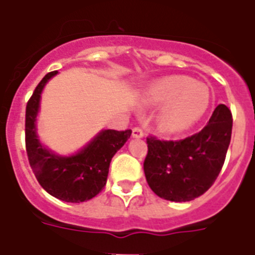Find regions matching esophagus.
I'll return each mask as SVG.
<instances>
[{"label": "esophagus", "mask_w": 255, "mask_h": 255, "mask_svg": "<svg viewBox=\"0 0 255 255\" xmlns=\"http://www.w3.org/2000/svg\"><path fill=\"white\" fill-rule=\"evenodd\" d=\"M132 136H133L134 138L144 137V129L141 127H134L133 129H132Z\"/></svg>", "instance_id": "esophagus-1"}]
</instances>
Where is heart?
I'll use <instances>...</instances> for the list:
<instances>
[{
    "label": "heart",
    "mask_w": 255,
    "mask_h": 255,
    "mask_svg": "<svg viewBox=\"0 0 255 255\" xmlns=\"http://www.w3.org/2000/svg\"><path fill=\"white\" fill-rule=\"evenodd\" d=\"M141 100L147 106L166 103L158 115L157 126L163 133L177 134L204 118L210 109L211 93L204 83L175 75L149 85Z\"/></svg>",
    "instance_id": "heart-1"
}]
</instances>
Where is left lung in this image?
Returning <instances> with one entry per match:
<instances>
[{
    "mask_svg": "<svg viewBox=\"0 0 255 255\" xmlns=\"http://www.w3.org/2000/svg\"><path fill=\"white\" fill-rule=\"evenodd\" d=\"M232 134V114L218 105L193 136L177 141L147 137L144 172L149 187L164 200L187 202L204 194L223 167Z\"/></svg>",
    "mask_w": 255,
    "mask_h": 255,
    "instance_id": "1",
    "label": "left lung"
}]
</instances>
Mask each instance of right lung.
Wrapping results in <instances>:
<instances>
[{"mask_svg":"<svg viewBox=\"0 0 255 255\" xmlns=\"http://www.w3.org/2000/svg\"><path fill=\"white\" fill-rule=\"evenodd\" d=\"M57 71L38 83L25 108V150L36 179L49 194L65 202H84L106 185L111 158L129 138L132 131L104 129L78 153L62 157L44 146L36 133V117L45 84Z\"/></svg>","mask_w":255,"mask_h":255,"instance_id":"add662e5","label":"right lung"}]
</instances>
